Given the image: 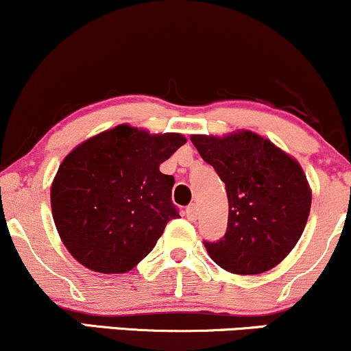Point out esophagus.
<instances>
[{
  "label": "esophagus",
  "mask_w": 351,
  "mask_h": 351,
  "mask_svg": "<svg viewBox=\"0 0 351 351\" xmlns=\"http://www.w3.org/2000/svg\"><path fill=\"white\" fill-rule=\"evenodd\" d=\"M185 215H187V218L191 221H195L197 220V215H199V208H197L195 204L189 205L187 208H185Z\"/></svg>",
  "instance_id": "esophagus-1"
}]
</instances>
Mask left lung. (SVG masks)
I'll use <instances>...</instances> for the list:
<instances>
[{
  "instance_id": "obj_1",
  "label": "left lung",
  "mask_w": 351,
  "mask_h": 351,
  "mask_svg": "<svg viewBox=\"0 0 351 351\" xmlns=\"http://www.w3.org/2000/svg\"><path fill=\"white\" fill-rule=\"evenodd\" d=\"M191 141L228 195L226 233L204 243L208 256L233 274L273 269L298 245L311 212L312 189L300 164L250 130L192 134Z\"/></svg>"
}]
</instances>
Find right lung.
Segmentation results:
<instances>
[{"label": "right lung", "instance_id": "obj_1", "mask_svg": "<svg viewBox=\"0 0 351 351\" xmlns=\"http://www.w3.org/2000/svg\"><path fill=\"white\" fill-rule=\"evenodd\" d=\"M187 143L118 125L78 144L51 185L53 223L69 253L101 274L131 271L151 253L167 221L179 218L174 177L159 166Z\"/></svg>", "mask_w": 351, "mask_h": 351}]
</instances>
